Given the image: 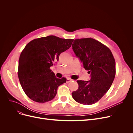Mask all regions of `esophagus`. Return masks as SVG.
Here are the masks:
<instances>
[{
	"label": "esophagus",
	"mask_w": 133,
	"mask_h": 133,
	"mask_svg": "<svg viewBox=\"0 0 133 133\" xmlns=\"http://www.w3.org/2000/svg\"><path fill=\"white\" fill-rule=\"evenodd\" d=\"M72 80H73L71 79H70V78H67V80H66V82H67V83H69V82H71Z\"/></svg>",
	"instance_id": "obj_1"
}]
</instances>
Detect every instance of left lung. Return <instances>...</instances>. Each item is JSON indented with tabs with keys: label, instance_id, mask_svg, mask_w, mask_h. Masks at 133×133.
<instances>
[{
	"label": "left lung",
	"instance_id": "8db88e82",
	"mask_svg": "<svg viewBox=\"0 0 133 133\" xmlns=\"http://www.w3.org/2000/svg\"><path fill=\"white\" fill-rule=\"evenodd\" d=\"M72 49L90 74L89 81L77 80L79 88L72 93V97L82 104H94L112 85L116 72L115 59L109 48L93 38L75 39Z\"/></svg>",
	"mask_w": 133,
	"mask_h": 133
}]
</instances>
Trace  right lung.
<instances>
[{"label": "right lung", "mask_w": 133, "mask_h": 133, "mask_svg": "<svg viewBox=\"0 0 133 133\" xmlns=\"http://www.w3.org/2000/svg\"><path fill=\"white\" fill-rule=\"evenodd\" d=\"M73 39L50 36L28 43L19 59L18 77L24 92L34 101L44 103L53 100L58 87L66 79L56 78L50 69L60 54L71 47Z\"/></svg>", "instance_id": "1"}]
</instances>
